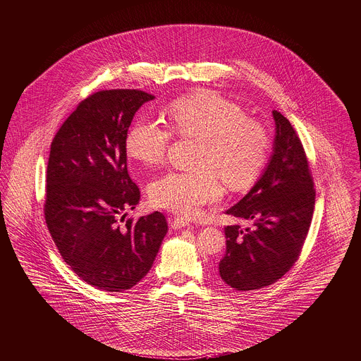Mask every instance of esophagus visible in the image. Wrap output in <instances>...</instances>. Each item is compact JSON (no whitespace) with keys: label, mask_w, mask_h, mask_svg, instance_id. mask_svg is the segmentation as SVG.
I'll return each mask as SVG.
<instances>
[{"label":"esophagus","mask_w":361,"mask_h":361,"mask_svg":"<svg viewBox=\"0 0 361 361\" xmlns=\"http://www.w3.org/2000/svg\"><path fill=\"white\" fill-rule=\"evenodd\" d=\"M184 226H190V221H188L187 218H180V216H177V218L171 219V228H173V229H181V228H184Z\"/></svg>","instance_id":"1"}]
</instances>
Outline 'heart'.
Masks as SVG:
<instances>
[{
  "label": "heart",
  "instance_id": "1",
  "mask_svg": "<svg viewBox=\"0 0 361 361\" xmlns=\"http://www.w3.org/2000/svg\"><path fill=\"white\" fill-rule=\"evenodd\" d=\"M173 130L198 139L195 171H170L152 183L154 205L183 216L197 214L222 195V184L239 191L262 173L269 153L267 129L245 110L219 93L201 90L170 104ZM173 133L153 118H140L129 129L126 152L145 166L160 164Z\"/></svg>",
  "mask_w": 361,
  "mask_h": 361
}]
</instances>
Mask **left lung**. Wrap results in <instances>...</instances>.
I'll use <instances>...</instances> for the list:
<instances>
[{"instance_id": "obj_1", "label": "left lung", "mask_w": 361, "mask_h": 361, "mask_svg": "<svg viewBox=\"0 0 361 361\" xmlns=\"http://www.w3.org/2000/svg\"><path fill=\"white\" fill-rule=\"evenodd\" d=\"M271 160L251 191L226 209L252 228L225 226L226 250L221 279L235 290L275 283L298 261L313 216L316 191L305 149L289 120L278 110Z\"/></svg>"}]
</instances>
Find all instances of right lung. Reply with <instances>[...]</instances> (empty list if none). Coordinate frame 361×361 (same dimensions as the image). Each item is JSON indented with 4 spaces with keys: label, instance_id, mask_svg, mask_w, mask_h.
<instances>
[{
    "label": "right lung",
    "instance_id": "right-lung-1",
    "mask_svg": "<svg viewBox=\"0 0 361 361\" xmlns=\"http://www.w3.org/2000/svg\"><path fill=\"white\" fill-rule=\"evenodd\" d=\"M153 99L139 89L96 92L78 104L51 145L44 205L48 229L71 269L106 292L137 285L169 229L159 211L125 221V212L140 201L128 173L126 136L135 113Z\"/></svg>",
    "mask_w": 361,
    "mask_h": 361
}]
</instances>
